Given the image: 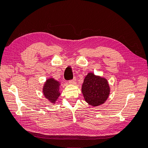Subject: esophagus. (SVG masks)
<instances>
[{"mask_svg": "<svg viewBox=\"0 0 148 148\" xmlns=\"http://www.w3.org/2000/svg\"><path fill=\"white\" fill-rule=\"evenodd\" d=\"M75 82H76V78L74 77L73 79H71L69 81V83L70 84H74L75 83Z\"/></svg>", "mask_w": 148, "mask_h": 148, "instance_id": "34e87169", "label": "esophagus"}]
</instances>
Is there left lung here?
<instances>
[{
	"instance_id": "obj_1",
	"label": "left lung",
	"mask_w": 148,
	"mask_h": 148,
	"mask_svg": "<svg viewBox=\"0 0 148 148\" xmlns=\"http://www.w3.org/2000/svg\"><path fill=\"white\" fill-rule=\"evenodd\" d=\"M82 90L86 101L92 106L104 103L110 94L107 79L93 73H88L85 77Z\"/></svg>"
}]
</instances>
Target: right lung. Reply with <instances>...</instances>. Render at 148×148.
<instances>
[{"label":"right lung","instance_id":"1","mask_svg":"<svg viewBox=\"0 0 148 148\" xmlns=\"http://www.w3.org/2000/svg\"><path fill=\"white\" fill-rule=\"evenodd\" d=\"M59 89L60 83L58 82L52 78L48 79L44 86V95L49 101L55 103L60 95Z\"/></svg>","mask_w":148,"mask_h":148}]
</instances>
